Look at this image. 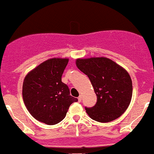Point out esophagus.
Segmentation results:
<instances>
[{"mask_svg":"<svg viewBox=\"0 0 154 154\" xmlns=\"http://www.w3.org/2000/svg\"><path fill=\"white\" fill-rule=\"evenodd\" d=\"M81 101H82V95H80V96L78 97V102L81 103Z\"/></svg>","mask_w":154,"mask_h":154,"instance_id":"esophagus-1","label":"esophagus"}]
</instances>
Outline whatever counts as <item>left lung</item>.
Segmentation results:
<instances>
[{
	"instance_id": "left-lung-1",
	"label": "left lung",
	"mask_w": 154,
	"mask_h": 154,
	"mask_svg": "<svg viewBox=\"0 0 154 154\" xmlns=\"http://www.w3.org/2000/svg\"><path fill=\"white\" fill-rule=\"evenodd\" d=\"M76 64L88 77L96 94L95 105L85 106L89 117L102 123L121 117L132 96V82L127 71L104 57L78 59Z\"/></svg>"
}]
</instances>
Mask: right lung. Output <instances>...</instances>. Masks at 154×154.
<instances>
[{"instance_id": "obj_1", "label": "right lung", "mask_w": 154, "mask_h": 154, "mask_svg": "<svg viewBox=\"0 0 154 154\" xmlns=\"http://www.w3.org/2000/svg\"><path fill=\"white\" fill-rule=\"evenodd\" d=\"M69 60L51 59L44 62L26 76L23 97L27 109L37 121L56 125L65 118L69 106L77 102L71 96L62 76Z\"/></svg>"}]
</instances>
